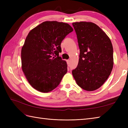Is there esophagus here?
<instances>
[{
  "instance_id": "esophagus-1",
  "label": "esophagus",
  "mask_w": 128,
  "mask_h": 128,
  "mask_svg": "<svg viewBox=\"0 0 128 128\" xmlns=\"http://www.w3.org/2000/svg\"><path fill=\"white\" fill-rule=\"evenodd\" d=\"M66 62H67V64H69L70 63V60H67Z\"/></svg>"
}]
</instances>
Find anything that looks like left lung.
<instances>
[{
	"mask_svg": "<svg viewBox=\"0 0 128 128\" xmlns=\"http://www.w3.org/2000/svg\"><path fill=\"white\" fill-rule=\"evenodd\" d=\"M80 49L77 67L72 74L76 84L86 91L99 88L113 66V49L110 38L96 24L72 23Z\"/></svg>",
	"mask_w": 128,
	"mask_h": 128,
	"instance_id": "1",
	"label": "left lung"
}]
</instances>
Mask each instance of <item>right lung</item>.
<instances>
[{
    "instance_id": "1",
    "label": "right lung",
    "mask_w": 128,
    "mask_h": 128,
    "mask_svg": "<svg viewBox=\"0 0 128 128\" xmlns=\"http://www.w3.org/2000/svg\"><path fill=\"white\" fill-rule=\"evenodd\" d=\"M72 31L66 23L45 21L26 37L21 49L22 69L29 84L37 91L47 93L53 90L67 72L66 62L59 53L62 40Z\"/></svg>"
}]
</instances>
